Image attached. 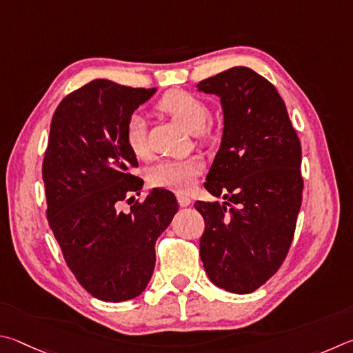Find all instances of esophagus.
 <instances>
[{
	"mask_svg": "<svg viewBox=\"0 0 353 353\" xmlns=\"http://www.w3.org/2000/svg\"><path fill=\"white\" fill-rule=\"evenodd\" d=\"M176 200H178V205H180L181 208H186L190 205V199L184 194H176Z\"/></svg>",
	"mask_w": 353,
	"mask_h": 353,
	"instance_id": "34e87169",
	"label": "esophagus"
}]
</instances>
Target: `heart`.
I'll return each instance as SVG.
<instances>
[{
  "label": "heart",
  "instance_id": "heart-1",
  "mask_svg": "<svg viewBox=\"0 0 353 353\" xmlns=\"http://www.w3.org/2000/svg\"><path fill=\"white\" fill-rule=\"evenodd\" d=\"M158 108L190 133L203 134L211 111L206 102L188 91H170L158 102ZM125 142L136 158L145 159L150 154L147 142L145 122L139 114H132L127 121ZM203 170V161L196 157L184 159H161L147 170V180L154 188L170 190H188Z\"/></svg>",
  "mask_w": 353,
  "mask_h": 353
}]
</instances>
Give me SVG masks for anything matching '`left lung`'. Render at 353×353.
Here are the masks:
<instances>
[{
  "mask_svg": "<svg viewBox=\"0 0 353 353\" xmlns=\"http://www.w3.org/2000/svg\"><path fill=\"white\" fill-rule=\"evenodd\" d=\"M223 108L221 144L205 188L219 201H196L205 219L200 257L215 285L248 294L263 285L293 242L304 181L301 142L273 83L246 66L201 80Z\"/></svg>",
  "mask_w": 353,
  "mask_h": 353,
  "instance_id": "1",
  "label": "left lung"
}]
</instances>
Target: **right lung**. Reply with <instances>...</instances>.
I'll use <instances>...</instances> for the list:
<instances>
[{
    "label": "right lung",
    "instance_id": "obj_1",
    "mask_svg": "<svg viewBox=\"0 0 353 353\" xmlns=\"http://www.w3.org/2000/svg\"><path fill=\"white\" fill-rule=\"evenodd\" d=\"M154 91L96 79L68 94L52 116L43 158L48 221L72 274L101 301L144 292L154 243L178 211L175 195L164 189H153L127 214L117 209L144 183L130 173L138 159L125 127Z\"/></svg>",
    "mask_w": 353,
    "mask_h": 353
}]
</instances>
